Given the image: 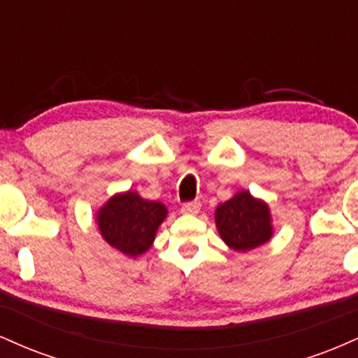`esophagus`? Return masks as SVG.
<instances>
[{
  "label": "esophagus",
  "mask_w": 358,
  "mask_h": 358,
  "mask_svg": "<svg viewBox=\"0 0 358 358\" xmlns=\"http://www.w3.org/2000/svg\"><path fill=\"white\" fill-rule=\"evenodd\" d=\"M200 207H202V203L200 202H187L182 205V212L183 213H190V215H195V213L200 212Z\"/></svg>",
  "instance_id": "34e87169"
}]
</instances>
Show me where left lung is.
I'll list each match as a JSON object with an SVG mask.
<instances>
[{
  "mask_svg": "<svg viewBox=\"0 0 358 358\" xmlns=\"http://www.w3.org/2000/svg\"><path fill=\"white\" fill-rule=\"evenodd\" d=\"M215 225L222 241L234 250L256 249L273 237L268 203L248 190L237 192L215 210Z\"/></svg>",
  "mask_w": 358,
  "mask_h": 358,
  "instance_id": "8db88e82",
  "label": "left lung"
}]
</instances>
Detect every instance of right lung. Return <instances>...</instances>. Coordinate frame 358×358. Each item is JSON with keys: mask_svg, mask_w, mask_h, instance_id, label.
Here are the masks:
<instances>
[{"mask_svg": "<svg viewBox=\"0 0 358 358\" xmlns=\"http://www.w3.org/2000/svg\"><path fill=\"white\" fill-rule=\"evenodd\" d=\"M166 207L141 199L136 192L116 193L97 212L101 236L129 257H138L153 244L156 231L166 219Z\"/></svg>", "mask_w": 358, "mask_h": 358, "instance_id": "right-lung-1", "label": "right lung"}]
</instances>
